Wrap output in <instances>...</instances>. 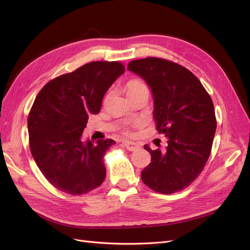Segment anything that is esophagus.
<instances>
[{"label": "esophagus", "mask_w": 250, "mask_h": 250, "mask_svg": "<svg viewBox=\"0 0 250 250\" xmlns=\"http://www.w3.org/2000/svg\"><path fill=\"white\" fill-rule=\"evenodd\" d=\"M123 145L125 148H126L128 151H137L140 146L138 145V144L136 143H133V142H124Z\"/></svg>", "instance_id": "obj_1"}]
</instances>
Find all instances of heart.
Masks as SVG:
<instances>
[{"instance_id": "heart-1", "label": "heart", "mask_w": 250, "mask_h": 250, "mask_svg": "<svg viewBox=\"0 0 250 250\" xmlns=\"http://www.w3.org/2000/svg\"><path fill=\"white\" fill-rule=\"evenodd\" d=\"M125 90H126V94L128 97H133L136 96L140 93H143V92H149L148 86L147 84L144 82L143 80L139 78H134L130 79V80L126 83L125 85ZM140 125V123H135L133 125L134 126H138ZM123 132L125 135H130V129L128 125H125L123 129Z\"/></svg>"}]
</instances>
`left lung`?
<instances>
[{
	"label": "left lung",
	"mask_w": 250,
	"mask_h": 250,
	"mask_svg": "<svg viewBox=\"0 0 250 250\" xmlns=\"http://www.w3.org/2000/svg\"><path fill=\"white\" fill-rule=\"evenodd\" d=\"M127 70L152 89L156 129L168 143L165 151L144 146L151 162L142 171V180L164 194L185 189L201 174L211 154L217 127L212 98L198 78L174 62L134 60Z\"/></svg>",
	"instance_id": "obj_1"
}]
</instances>
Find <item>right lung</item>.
I'll return each mask as SVG.
<instances>
[{"label":"right lung","instance_id":"right-lung-1","mask_svg":"<svg viewBox=\"0 0 250 250\" xmlns=\"http://www.w3.org/2000/svg\"><path fill=\"white\" fill-rule=\"evenodd\" d=\"M125 73L121 62H91L46 83L28 114L29 147L51 186L72 195L95 189L105 179L104 154L111 139L83 143L90 114L101 109L104 94Z\"/></svg>","mask_w":250,"mask_h":250}]
</instances>
